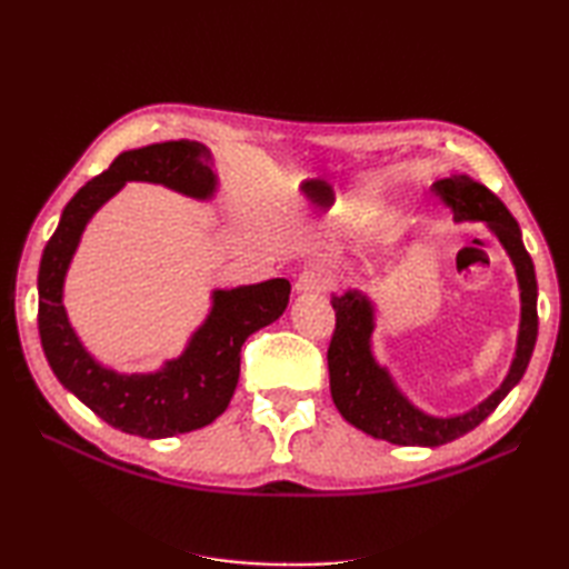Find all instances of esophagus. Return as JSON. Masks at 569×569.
<instances>
[{
	"label": "esophagus",
	"instance_id": "esophagus-1",
	"mask_svg": "<svg viewBox=\"0 0 569 569\" xmlns=\"http://www.w3.org/2000/svg\"><path fill=\"white\" fill-rule=\"evenodd\" d=\"M331 283H333L331 273L326 271V268L313 266V268H306V271L298 276L296 293H323L329 291Z\"/></svg>",
	"mask_w": 569,
	"mask_h": 569
}]
</instances>
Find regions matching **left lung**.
<instances>
[{"label": "left lung", "mask_w": 569, "mask_h": 569, "mask_svg": "<svg viewBox=\"0 0 569 569\" xmlns=\"http://www.w3.org/2000/svg\"><path fill=\"white\" fill-rule=\"evenodd\" d=\"M435 190L455 210L457 223H465V220L485 223L489 233L502 243L515 266L519 286V331L512 363H509L502 383L469 411L435 417V413L421 411L397 387L387 366L377 361V353H373L377 306L371 298L356 288L333 293L331 306L336 311V331L329 346V379L336 409L363 435L399 447H441L479 427L525 377L537 341L535 266L525 250L522 230L512 213L492 190H487L465 172H451L449 178L437 180Z\"/></svg>", "instance_id": "1"}]
</instances>
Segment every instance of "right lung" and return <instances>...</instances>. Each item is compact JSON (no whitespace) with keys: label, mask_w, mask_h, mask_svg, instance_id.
Wrapping results in <instances>:
<instances>
[{"label":"right lung","mask_w":569,"mask_h":569,"mask_svg":"<svg viewBox=\"0 0 569 569\" xmlns=\"http://www.w3.org/2000/svg\"><path fill=\"white\" fill-rule=\"evenodd\" d=\"M156 182L186 198L213 200L218 176L203 142L170 140L124 150L112 166L74 192L47 240L37 293L40 339L57 381L110 427L142 439H168L213 423L228 409L240 377V346L281 319L291 296L286 278L210 293L206 321L176 359L156 371L120 373L84 349L62 303L64 278L92 216L128 182Z\"/></svg>","instance_id":"right-lung-1"}]
</instances>
